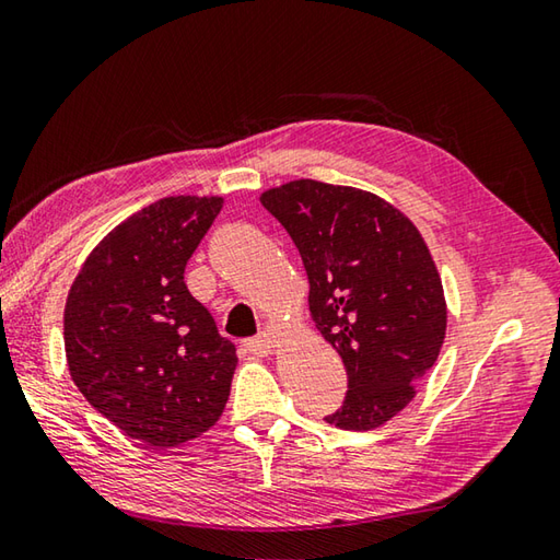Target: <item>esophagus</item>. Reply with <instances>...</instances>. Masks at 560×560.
<instances>
[{
  "mask_svg": "<svg viewBox=\"0 0 560 560\" xmlns=\"http://www.w3.org/2000/svg\"><path fill=\"white\" fill-rule=\"evenodd\" d=\"M273 342L277 340H273L271 332H261V335H257V338H249L245 345H247V350L254 354H269L273 350Z\"/></svg>",
  "mask_w": 560,
  "mask_h": 560,
  "instance_id": "1",
  "label": "esophagus"
}]
</instances>
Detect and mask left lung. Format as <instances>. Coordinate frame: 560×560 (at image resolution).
Here are the masks:
<instances>
[{"label": "left lung", "instance_id": "obj_1", "mask_svg": "<svg viewBox=\"0 0 560 560\" xmlns=\"http://www.w3.org/2000/svg\"><path fill=\"white\" fill-rule=\"evenodd\" d=\"M308 273L315 328L342 358L348 394L325 421L372 431L413 399L445 338L443 283L413 222L374 192L301 178L261 192Z\"/></svg>", "mask_w": 560, "mask_h": 560}]
</instances>
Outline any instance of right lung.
Here are the masks:
<instances>
[{
	"instance_id": "obj_1",
	"label": "right lung",
	"mask_w": 560,
	"mask_h": 560,
	"mask_svg": "<svg viewBox=\"0 0 560 560\" xmlns=\"http://www.w3.org/2000/svg\"><path fill=\"white\" fill-rule=\"evenodd\" d=\"M220 210L218 196L151 202L90 252L68 293L70 377L90 406L151 448L198 439L228 404L235 345L183 281Z\"/></svg>"
}]
</instances>
